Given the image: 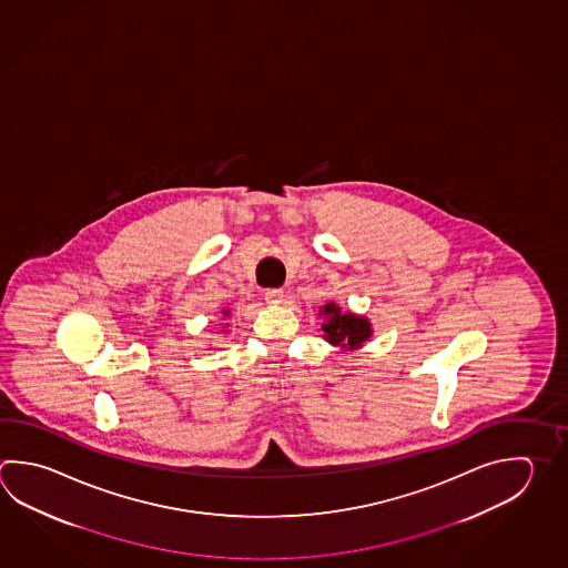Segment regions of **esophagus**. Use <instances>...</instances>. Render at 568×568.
Here are the masks:
<instances>
[{
	"mask_svg": "<svg viewBox=\"0 0 568 568\" xmlns=\"http://www.w3.org/2000/svg\"><path fill=\"white\" fill-rule=\"evenodd\" d=\"M265 301L278 305L283 301V290H267L265 291Z\"/></svg>",
	"mask_w": 568,
	"mask_h": 568,
	"instance_id": "34e87169",
	"label": "esophagus"
}]
</instances>
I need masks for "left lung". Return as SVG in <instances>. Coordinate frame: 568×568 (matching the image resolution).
<instances>
[{"label":"left lung","mask_w":568,"mask_h":568,"mask_svg":"<svg viewBox=\"0 0 568 568\" xmlns=\"http://www.w3.org/2000/svg\"><path fill=\"white\" fill-rule=\"evenodd\" d=\"M323 313L327 315V322L323 323L322 329L325 332V339L333 345L357 349L369 339L372 329L364 317H357L354 313H342L339 307H335V303L325 305Z\"/></svg>","instance_id":"obj_1"}]
</instances>
